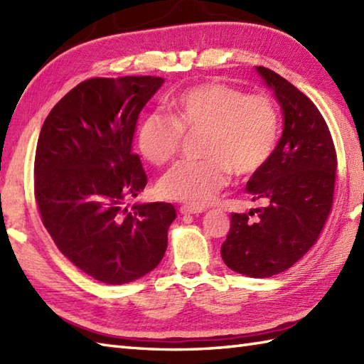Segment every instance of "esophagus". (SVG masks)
Listing matches in <instances>:
<instances>
[{
  "mask_svg": "<svg viewBox=\"0 0 364 364\" xmlns=\"http://www.w3.org/2000/svg\"><path fill=\"white\" fill-rule=\"evenodd\" d=\"M203 211H205L203 206H202V208H196V206L183 205V206L180 208V213H181V214H200V213H203Z\"/></svg>",
  "mask_w": 364,
  "mask_h": 364,
  "instance_id": "34e87169",
  "label": "esophagus"
}]
</instances>
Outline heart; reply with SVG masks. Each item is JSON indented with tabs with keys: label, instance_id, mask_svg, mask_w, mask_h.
I'll list each match as a JSON object with an SVG mask.
<instances>
[{
	"label": "heart",
	"instance_id": "obj_1",
	"mask_svg": "<svg viewBox=\"0 0 364 364\" xmlns=\"http://www.w3.org/2000/svg\"><path fill=\"white\" fill-rule=\"evenodd\" d=\"M168 115L151 112L137 128L142 156L164 166L180 151L184 133L203 131L200 154L205 159L180 161L161 178L166 198L202 208L218 197L233 172L249 178L267 164L278 139V111L264 94H245L222 81H206L168 100Z\"/></svg>",
	"mask_w": 364,
	"mask_h": 364
}]
</instances>
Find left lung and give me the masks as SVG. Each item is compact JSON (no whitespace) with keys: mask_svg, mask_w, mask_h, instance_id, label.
Segmentation results:
<instances>
[{"mask_svg":"<svg viewBox=\"0 0 364 364\" xmlns=\"http://www.w3.org/2000/svg\"><path fill=\"white\" fill-rule=\"evenodd\" d=\"M257 68L275 92L284 128L267 164L247 181V196L264 206L231 214L220 253L235 272L269 278L296 264L319 239L333 206L338 159L311 100L270 68Z\"/></svg>","mask_w":364,"mask_h":364,"instance_id":"1","label":"left lung"}]
</instances>
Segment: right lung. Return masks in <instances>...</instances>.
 <instances>
[{
    "label": "right lung",
    "instance_id": "obj_1",
    "mask_svg": "<svg viewBox=\"0 0 364 364\" xmlns=\"http://www.w3.org/2000/svg\"><path fill=\"white\" fill-rule=\"evenodd\" d=\"M161 76L90 78L45 119L34 159V197L43 227L84 274L123 284L149 274L167 249L170 203L125 206L146 186L133 137Z\"/></svg>",
    "mask_w": 364,
    "mask_h": 364
}]
</instances>
